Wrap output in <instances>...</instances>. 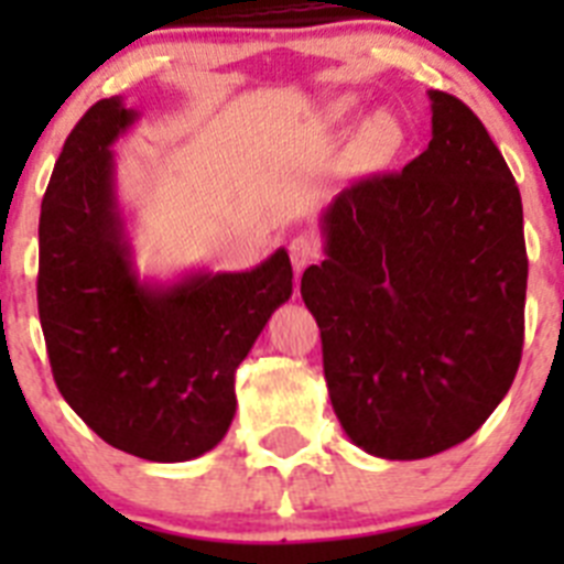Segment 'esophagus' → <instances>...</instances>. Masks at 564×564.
<instances>
[{
	"instance_id": "obj_1",
	"label": "esophagus",
	"mask_w": 564,
	"mask_h": 564,
	"mask_svg": "<svg viewBox=\"0 0 564 564\" xmlns=\"http://www.w3.org/2000/svg\"><path fill=\"white\" fill-rule=\"evenodd\" d=\"M288 253H291L293 271L302 273L311 262H316L322 257V246H318V239L313 234H296L291 239V246H288Z\"/></svg>"
}]
</instances>
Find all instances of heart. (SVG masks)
Wrapping results in <instances>:
<instances>
[{
    "instance_id": "b5f03b06",
    "label": "heart",
    "mask_w": 564,
    "mask_h": 564,
    "mask_svg": "<svg viewBox=\"0 0 564 564\" xmlns=\"http://www.w3.org/2000/svg\"><path fill=\"white\" fill-rule=\"evenodd\" d=\"M344 112H347V104H338L336 115H344ZM367 134H370L372 141H378V143L390 141L392 134H395V123H392L390 115H376V118L367 123Z\"/></svg>"
}]
</instances>
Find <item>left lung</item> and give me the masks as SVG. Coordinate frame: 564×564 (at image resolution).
Returning <instances> with one entry per match:
<instances>
[{"mask_svg":"<svg viewBox=\"0 0 564 564\" xmlns=\"http://www.w3.org/2000/svg\"><path fill=\"white\" fill-rule=\"evenodd\" d=\"M432 141L325 212V262L302 276L336 417L356 446L421 460L480 430L525 336L522 200L460 98L430 89Z\"/></svg>","mask_w":564,"mask_h":564,"instance_id":"8db88e82","label":"left lung"}]
</instances>
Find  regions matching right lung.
Returning a JSON list of instances; mask_svg holds the SVG:
<instances>
[{
  "label": "right lung",
  "mask_w": 564,
  "mask_h": 564,
  "mask_svg": "<svg viewBox=\"0 0 564 564\" xmlns=\"http://www.w3.org/2000/svg\"><path fill=\"white\" fill-rule=\"evenodd\" d=\"M138 112L104 98L64 141L39 217V318L58 392L127 455L183 463L223 441L234 372L293 291L285 248L246 273L149 285L132 268L112 147Z\"/></svg>",
  "instance_id": "1"
}]
</instances>
